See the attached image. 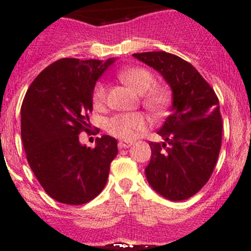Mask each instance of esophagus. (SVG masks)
<instances>
[{
    "instance_id": "34e87169",
    "label": "esophagus",
    "mask_w": 251,
    "mask_h": 251,
    "mask_svg": "<svg viewBox=\"0 0 251 251\" xmlns=\"http://www.w3.org/2000/svg\"><path fill=\"white\" fill-rule=\"evenodd\" d=\"M119 148L120 149H124V148H130L131 146H132V143L131 142H125V141H120L119 142Z\"/></svg>"
}]
</instances>
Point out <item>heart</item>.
I'll use <instances>...</instances> for the list:
<instances>
[{"mask_svg": "<svg viewBox=\"0 0 251 251\" xmlns=\"http://www.w3.org/2000/svg\"><path fill=\"white\" fill-rule=\"evenodd\" d=\"M119 78L125 85L132 88L138 95H144L143 105L151 113H163L169 103V93L164 88H153L154 76L151 72L143 68H127L119 73ZM150 92L148 93V91ZM92 102L95 108L102 109L107 102V88L103 83H98L93 90ZM147 120L141 113L119 114L113 116L107 123V130L114 137L124 141H132L138 133L146 130Z\"/></svg>", "mask_w": 251, "mask_h": 251, "instance_id": "1", "label": "heart"}]
</instances>
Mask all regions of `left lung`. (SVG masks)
<instances>
[{"label":"left lung","mask_w":251,"mask_h":251,"mask_svg":"<svg viewBox=\"0 0 251 251\" xmlns=\"http://www.w3.org/2000/svg\"><path fill=\"white\" fill-rule=\"evenodd\" d=\"M153 68L171 88L170 115L158 130L164 142H151L144 169L149 186L164 198L182 201L209 181L221 148L222 120L214 90L198 70L166 52L132 54Z\"/></svg>","instance_id":"left-lung-1"}]
</instances>
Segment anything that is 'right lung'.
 Returning <instances> with one entry per match:
<instances>
[{
  "instance_id": "obj_1",
  "label": "right lung",
  "mask_w": 251,
  "mask_h": 251,
  "mask_svg": "<svg viewBox=\"0 0 251 251\" xmlns=\"http://www.w3.org/2000/svg\"><path fill=\"white\" fill-rule=\"evenodd\" d=\"M115 60H57L40 73L23 100L20 125L27 163L45 192L59 203H88L107 183L118 142L103 135L91 149L78 135L90 127L96 82Z\"/></svg>"
}]
</instances>
